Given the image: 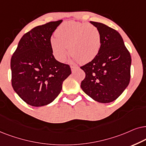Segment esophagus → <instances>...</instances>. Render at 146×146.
<instances>
[{"label":"esophagus","mask_w":146,"mask_h":146,"mask_svg":"<svg viewBox=\"0 0 146 146\" xmlns=\"http://www.w3.org/2000/svg\"><path fill=\"white\" fill-rule=\"evenodd\" d=\"M71 69L72 73H74L75 70H76L77 69H78V67H77V66H75V65H71Z\"/></svg>","instance_id":"1"}]
</instances>
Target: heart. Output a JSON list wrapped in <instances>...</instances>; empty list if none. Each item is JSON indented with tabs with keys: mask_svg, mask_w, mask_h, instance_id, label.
I'll use <instances>...</instances> for the list:
<instances>
[{
	"mask_svg": "<svg viewBox=\"0 0 146 146\" xmlns=\"http://www.w3.org/2000/svg\"><path fill=\"white\" fill-rule=\"evenodd\" d=\"M55 37L50 40L53 55L64 62L69 53L81 63L90 62L97 57L102 47V34L98 27L85 23L70 21L60 25Z\"/></svg>",
	"mask_w": 146,
	"mask_h": 146,
	"instance_id": "b5f03b06",
	"label": "heart"
}]
</instances>
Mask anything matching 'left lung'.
Listing matches in <instances>:
<instances>
[{
	"mask_svg": "<svg viewBox=\"0 0 146 146\" xmlns=\"http://www.w3.org/2000/svg\"><path fill=\"white\" fill-rule=\"evenodd\" d=\"M102 34V47L97 57L81 67L85 73L83 91L93 100L107 104L119 98L130 81L131 59L121 35L98 22H89Z\"/></svg>",
	"mask_w": 146,
	"mask_h": 146,
	"instance_id": "8db88e82",
	"label": "left lung"
}]
</instances>
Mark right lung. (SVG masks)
<instances>
[{
  "mask_svg": "<svg viewBox=\"0 0 146 146\" xmlns=\"http://www.w3.org/2000/svg\"><path fill=\"white\" fill-rule=\"evenodd\" d=\"M62 21L31 29L21 38L11 58L13 89L30 106L41 107L53 102L71 73L69 65L55 59L50 44L52 35Z\"/></svg>",
  "mask_w": 146,
  "mask_h": 146,
  "instance_id": "obj_1",
  "label": "right lung"
}]
</instances>
